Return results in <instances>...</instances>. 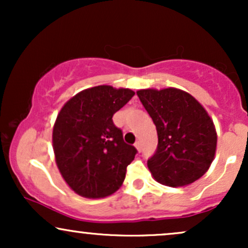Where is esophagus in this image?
<instances>
[{"label": "esophagus", "mask_w": 248, "mask_h": 248, "mask_svg": "<svg viewBox=\"0 0 248 248\" xmlns=\"http://www.w3.org/2000/svg\"><path fill=\"white\" fill-rule=\"evenodd\" d=\"M134 146H135V148H136V149H138L139 153L141 152V142H140V141H136Z\"/></svg>", "instance_id": "1"}]
</instances>
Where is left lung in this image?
<instances>
[{"mask_svg":"<svg viewBox=\"0 0 248 248\" xmlns=\"http://www.w3.org/2000/svg\"><path fill=\"white\" fill-rule=\"evenodd\" d=\"M136 94L157 130V149L148 160L154 179L177 187L201 178L217 148V132L205 108L186 91L173 87L147 88Z\"/></svg>","mask_w":248,"mask_h":248,"instance_id":"left-lung-1","label":"left lung"}]
</instances>
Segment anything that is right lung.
<instances>
[{"label": "right lung", "mask_w": 248, "mask_h": 248, "mask_svg": "<svg viewBox=\"0 0 248 248\" xmlns=\"http://www.w3.org/2000/svg\"><path fill=\"white\" fill-rule=\"evenodd\" d=\"M135 92L109 85L86 88L57 115L52 132L56 163L67 186L79 196L104 198L126 177L138 150L127 144L113 115Z\"/></svg>", "instance_id": "right-lung-1"}]
</instances>
